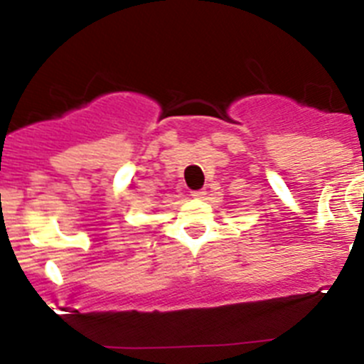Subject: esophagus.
<instances>
[{"label":"esophagus","instance_id":"1","mask_svg":"<svg viewBox=\"0 0 364 364\" xmlns=\"http://www.w3.org/2000/svg\"><path fill=\"white\" fill-rule=\"evenodd\" d=\"M204 197H205V191H202V189H198V191H193V198H198V200H202Z\"/></svg>","mask_w":364,"mask_h":364}]
</instances>
